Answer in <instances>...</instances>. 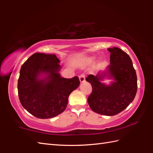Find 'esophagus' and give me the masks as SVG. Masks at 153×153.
<instances>
[{
	"label": "esophagus",
	"instance_id": "34e87169",
	"mask_svg": "<svg viewBox=\"0 0 153 153\" xmlns=\"http://www.w3.org/2000/svg\"><path fill=\"white\" fill-rule=\"evenodd\" d=\"M79 80H80V82L81 83H83L85 82V76H84L83 74H81L80 76H79Z\"/></svg>",
	"mask_w": 153,
	"mask_h": 153
}]
</instances>
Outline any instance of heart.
I'll return each mask as SVG.
<instances>
[{
  "instance_id": "obj_1",
  "label": "heart",
  "mask_w": 153,
  "mask_h": 153,
  "mask_svg": "<svg viewBox=\"0 0 153 153\" xmlns=\"http://www.w3.org/2000/svg\"><path fill=\"white\" fill-rule=\"evenodd\" d=\"M94 60V58H91L88 60V63H92Z\"/></svg>"
}]
</instances>
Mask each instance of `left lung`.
<instances>
[{
	"label": "left lung",
	"mask_w": 153,
	"mask_h": 153,
	"mask_svg": "<svg viewBox=\"0 0 153 153\" xmlns=\"http://www.w3.org/2000/svg\"><path fill=\"white\" fill-rule=\"evenodd\" d=\"M110 65L107 73L89 75L86 81L91 84L92 93L87 99L93 111L99 114L114 116L121 112L134 100L137 89V79L129 55L118 47L108 48ZM106 74L115 81L105 86L100 81Z\"/></svg>",
	"instance_id": "8db88e82"
}]
</instances>
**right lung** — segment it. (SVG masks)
<instances>
[{
	"label": "right lung",
	"mask_w": 153,
	"mask_h": 153,
	"mask_svg": "<svg viewBox=\"0 0 153 153\" xmlns=\"http://www.w3.org/2000/svg\"><path fill=\"white\" fill-rule=\"evenodd\" d=\"M59 62L54 54L35 53L22 66L18 81L19 101L38 118H51L64 112L70 93L80 84L77 76L60 77ZM41 73L47 76L39 80Z\"/></svg>",
	"instance_id": "obj_1"
}]
</instances>
